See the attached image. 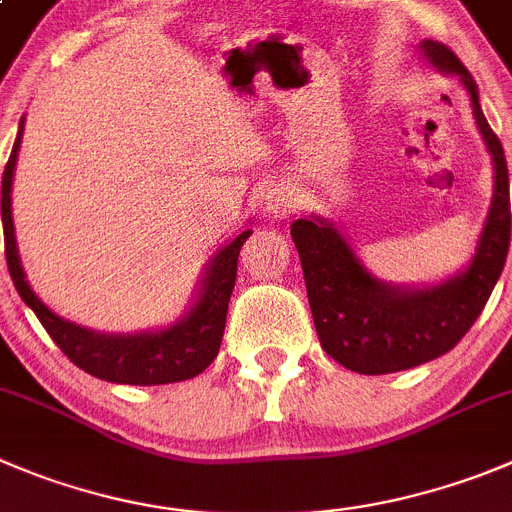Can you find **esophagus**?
Here are the masks:
<instances>
[{
	"instance_id": "34e87169",
	"label": "esophagus",
	"mask_w": 512,
	"mask_h": 512,
	"mask_svg": "<svg viewBox=\"0 0 512 512\" xmlns=\"http://www.w3.org/2000/svg\"><path fill=\"white\" fill-rule=\"evenodd\" d=\"M295 209V197L288 186H275V189L267 191L265 197V214L272 219H283L288 217Z\"/></svg>"
}]
</instances>
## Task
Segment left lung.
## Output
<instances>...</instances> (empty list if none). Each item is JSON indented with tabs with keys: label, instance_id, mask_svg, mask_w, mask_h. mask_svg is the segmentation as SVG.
<instances>
[{
	"label": "left lung",
	"instance_id": "8db88e82",
	"mask_svg": "<svg viewBox=\"0 0 512 512\" xmlns=\"http://www.w3.org/2000/svg\"><path fill=\"white\" fill-rule=\"evenodd\" d=\"M417 50L429 68L462 80L493 159V199L470 262L439 283L391 285L364 265L333 219L310 214L290 224L323 351L366 376L414 369L452 351L485 308L510 247L508 164L485 121L475 80L442 42L422 40Z\"/></svg>",
	"mask_w": 512,
	"mask_h": 512
}]
</instances>
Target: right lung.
Listing matches in <instances>:
<instances>
[{"instance_id":"add662e5","label":"right lung","mask_w":512,"mask_h":512,"mask_svg":"<svg viewBox=\"0 0 512 512\" xmlns=\"http://www.w3.org/2000/svg\"><path fill=\"white\" fill-rule=\"evenodd\" d=\"M22 133H25V116L19 118L12 156H9L2 176L4 252H7L9 275H12L19 298L25 300L32 313L40 318L57 348L78 369L95 376V379L111 381V384L156 386L194 379V376L202 374L217 358L219 346H222L227 305L232 298L234 280H237V257H240L242 245L252 234V229L245 227L242 232L232 234L209 257L197 290H194V300L171 326L136 333H103L78 326V323L55 313L32 290V285L27 283L25 267H22V257H19L12 219V181Z\"/></svg>"}]
</instances>
